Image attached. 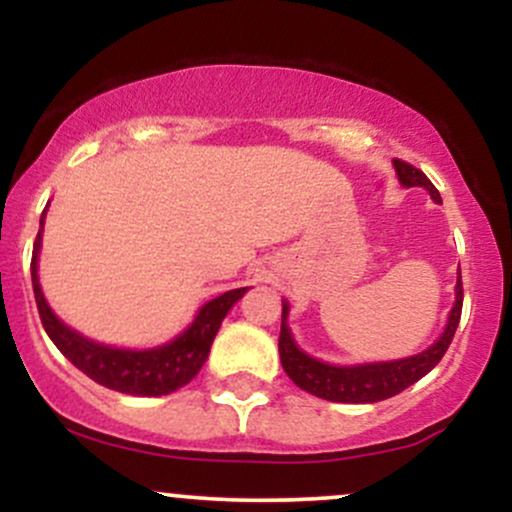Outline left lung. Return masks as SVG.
Masks as SVG:
<instances>
[{
  "mask_svg": "<svg viewBox=\"0 0 512 512\" xmlns=\"http://www.w3.org/2000/svg\"><path fill=\"white\" fill-rule=\"evenodd\" d=\"M397 178L404 187H424L436 202H440V195L431 180L426 178L424 170L414 168L411 163L395 158ZM462 274L457 276L455 286V305H452L448 325H445L443 334L438 342L428 346L421 354L399 358V361H385V363H363V366H332V363L317 361V358L308 356L305 351L298 349L293 342L289 325V303L281 305V332H279V356L281 366H284L286 375L296 383L301 390L310 392V395L330 399V402H346V404H370L380 402V399L395 397L416 380H421L428 370H433L445 356L448 346L455 337L457 325H460L462 315Z\"/></svg>",
  "mask_w": 512,
  "mask_h": 512,
  "instance_id": "8db88e82",
  "label": "left lung"
}]
</instances>
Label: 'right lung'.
Here are the masks:
<instances>
[{"label": "right lung", "mask_w": 512, "mask_h": 512, "mask_svg": "<svg viewBox=\"0 0 512 512\" xmlns=\"http://www.w3.org/2000/svg\"><path fill=\"white\" fill-rule=\"evenodd\" d=\"M45 219V211H43ZM40 219V226H43ZM40 233L33 243L31 257V279L35 303H38L40 322H43L48 337L55 342L57 349L62 351L69 361L74 363L81 373L96 380L98 385L110 387V390L122 392V395H139V397H161L170 392L180 390L182 385L190 383L199 373V368L207 361L211 342H214L216 332H219L221 320L226 317L228 310L238 298H243L245 289H233L221 293L219 298L209 301L199 308L190 327L178 334L173 342L156 346L149 351H129V349H113V346H103L91 342V339L81 337L79 332L69 330L60 317L50 310L45 301L43 291H40L38 281V252H40Z\"/></svg>", "instance_id": "right-lung-1"}]
</instances>
